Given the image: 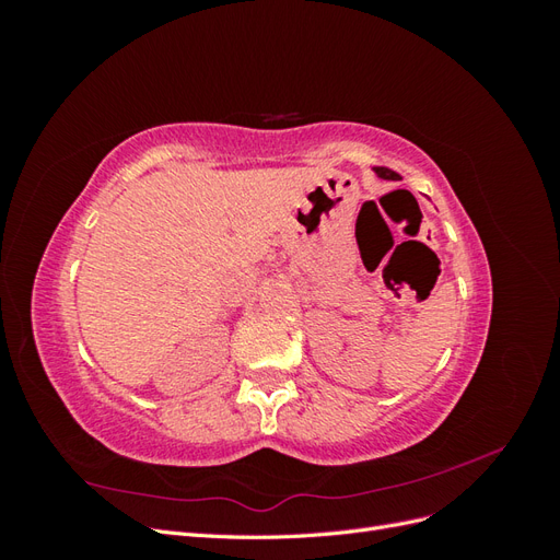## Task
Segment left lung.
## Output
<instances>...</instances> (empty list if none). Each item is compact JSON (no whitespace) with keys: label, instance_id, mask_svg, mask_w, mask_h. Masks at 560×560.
Here are the masks:
<instances>
[{"label":"left lung","instance_id":"obj_1","mask_svg":"<svg viewBox=\"0 0 560 560\" xmlns=\"http://www.w3.org/2000/svg\"><path fill=\"white\" fill-rule=\"evenodd\" d=\"M374 173L381 177V179H393V182H397V179H401L399 177V173H395V171H389V167H374Z\"/></svg>","mask_w":560,"mask_h":560}]
</instances>
